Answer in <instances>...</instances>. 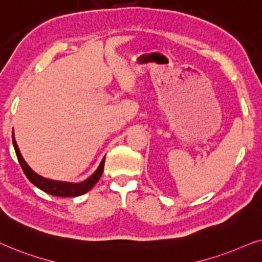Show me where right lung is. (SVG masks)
I'll list each match as a JSON object with an SVG mask.
<instances>
[{
  "label": "right lung",
  "mask_w": 262,
  "mask_h": 262,
  "mask_svg": "<svg viewBox=\"0 0 262 262\" xmlns=\"http://www.w3.org/2000/svg\"><path fill=\"white\" fill-rule=\"evenodd\" d=\"M12 138H13V146H14V149H15L17 160H19L20 165H21L26 177L30 180V182H32L34 186L45 191V193L55 195V196H62V198L79 196V195L87 193L91 188H93V186L98 182L100 176H102L103 170H104V163H105V157H104L102 162H100L98 169H97L96 171L89 177V179L82 181V182L71 183V182H63V181H55L50 179H45V177L38 175L37 172H34L33 170L29 166V164L25 162V159H24L21 153H20L19 147H17L15 138H14V132L12 134Z\"/></svg>",
  "instance_id": "obj_1"
}]
</instances>
